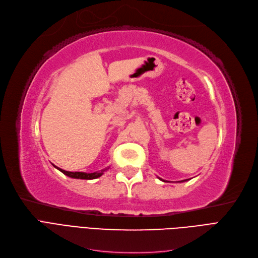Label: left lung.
Wrapping results in <instances>:
<instances>
[{"mask_svg":"<svg viewBox=\"0 0 258 258\" xmlns=\"http://www.w3.org/2000/svg\"><path fill=\"white\" fill-rule=\"evenodd\" d=\"M159 179H160V180H162V181H165V180H163V179H161V178H159ZM186 180H189V179H184V180H181V182H182V181H186Z\"/></svg>","mask_w":258,"mask_h":258,"instance_id":"obj_1","label":"left lung"}]
</instances>
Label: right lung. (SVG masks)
Wrapping results in <instances>:
<instances>
[{
    "instance_id": "add662e5",
    "label": "right lung",
    "mask_w": 258,
    "mask_h": 258,
    "mask_svg": "<svg viewBox=\"0 0 258 258\" xmlns=\"http://www.w3.org/2000/svg\"><path fill=\"white\" fill-rule=\"evenodd\" d=\"M53 166H54L55 168H57L58 171H60L63 174H65L66 176L68 177H72V178H77V179H96L98 178V177H100L103 172L105 170H108V168H105V170H101L100 172H95V173H84V172H68V171H65V170H61V168L55 166L54 164H53Z\"/></svg>"
}]
</instances>
